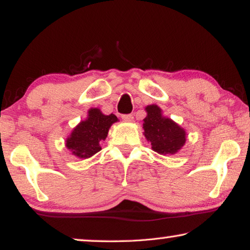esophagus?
Here are the masks:
<instances>
[{
	"instance_id": "34e87169",
	"label": "esophagus",
	"mask_w": 250,
	"mask_h": 250,
	"mask_svg": "<svg viewBox=\"0 0 250 250\" xmlns=\"http://www.w3.org/2000/svg\"><path fill=\"white\" fill-rule=\"evenodd\" d=\"M122 120L133 121V116L132 115H124V116H122Z\"/></svg>"
}]
</instances>
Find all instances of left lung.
Listing matches in <instances>:
<instances>
[{"instance_id":"8db88e82","label":"left lung","mask_w":250,"mask_h":250,"mask_svg":"<svg viewBox=\"0 0 250 250\" xmlns=\"http://www.w3.org/2000/svg\"><path fill=\"white\" fill-rule=\"evenodd\" d=\"M146 111L143 134L151 143L152 150L163 155L177 153L185 145V130L170 118L164 117L159 105H146Z\"/></svg>"}]
</instances>
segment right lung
I'll return each instance as SVG.
<instances>
[{"instance_id":"add662e5","label":"right lung","mask_w":250,"mask_h":250,"mask_svg":"<svg viewBox=\"0 0 250 250\" xmlns=\"http://www.w3.org/2000/svg\"><path fill=\"white\" fill-rule=\"evenodd\" d=\"M118 121L113 113L107 116L99 108H90L86 119L80 121L66 139V147L78 159L91 158L101 150L100 142L105 140L110 126Z\"/></svg>"}]
</instances>
